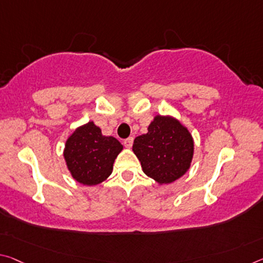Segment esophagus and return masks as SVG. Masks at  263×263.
<instances>
[{"mask_svg":"<svg viewBox=\"0 0 263 263\" xmlns=\"http://www.w3.org/2000/svg\"><path fill=\"white\" fill-rule=\"evenodd\" d=\"M132 144H133V138H132V137H128V138H126V139L124 140V145H125V147L130 148V147L132 146Z\"/></svg>","mask_w":263,"mask_h":263,"instance_id":"34e87169","label":"esophagus"}]
</instances>
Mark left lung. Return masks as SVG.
Masks as SVG:
<instances>
[{"mask_svg":"<svg viewBox=\"0 0 263 263\" xmlns=\"http://www.w3.org/2000/svg\"><path fill=\"white\" fill-rule=\"evenodd\" d=\"M132 151L147 177L160 185L171 184L191 167L194 141L179 120L158 115L148 125L147 133L133 141Z\"/></svg>","mask_w":263,"mask_h":263,"instance_id":"left-lung-1","label":"left lung"}]
</instances>
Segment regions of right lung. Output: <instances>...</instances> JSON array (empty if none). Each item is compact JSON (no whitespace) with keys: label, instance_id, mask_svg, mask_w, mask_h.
Returning <instances> with one entry per match:
<instances>
[{"label":"right lung","instance_id":"add662e5","mask_svg":"<svg viewBox=\"0 0 263 263\" xmlns=\"http://www.w3.org/2000/svg\"><path fill=\"white\" fill-rule=\"evenodd\" d=\"M123 145L114 137L102 135L93 122L77 127L65 143L64 159L74 180L95 186L106 180Z\"/></svg>","mask_w":263,"mask_h":263}]
</instances>
